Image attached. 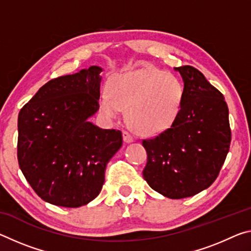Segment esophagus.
Instances as JSON below:
<instances>
[{"label": "esophagus", "mask_w": 251, "mask_h": 251, "mask_svg": "<svg viewBox=\"0 0 251 251\" xmlns=\"http://www.w3.org/2000/svg\"><path fill=\"white\" fill-rule=\"evenodd\" d=\"M123 137H124V142L127 144L134 142V137L128 133V131H123Z\"/></svg>", "instance_id": "1"}]
</instances>
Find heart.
<instances>
[{"label": "heart", "instance_id": "1", "mask_svg": "<svg viewBox=\"0 0 251 251\" xmlns=\"http://www.w3.org/2000/svg\"><path fill=\"white\" fill-rule=\"evenodd\" d=\"M184 86L175 75L143 66L114 76L108 92L100 96V108L116 118L126 108V120L138 134L151 136L168 129L179 115Z\"/></svg>", "mask_w": 251, "mask_h": 251}]
</instances>
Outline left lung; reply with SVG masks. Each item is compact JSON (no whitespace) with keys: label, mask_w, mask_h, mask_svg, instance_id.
Here are the masks:
<instances>
[{"label":"left lung","mask_w":251,"mask_h":251,"mask_svg":"<svg viewBox=\"0 0 251 251\" xmlns=\"http://www.w3.org/2000/svg\"><path fill=\"white\" fill-rule=\"evenodd\" d=\"M184 100L171 128L143 141L147 151L144 179L171 199L192 197L217 178L230 146L229 112L224 95L193 66L175 67Z\"/></svg>","instance_id":"1"}]
</instances>
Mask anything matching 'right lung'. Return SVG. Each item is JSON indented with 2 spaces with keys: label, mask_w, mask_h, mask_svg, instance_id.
I'll list each match as a JSON object with an SVG mask.
<instances>
[{
  "label": "right lung",
  "mask_w": 251,
  "mask_h": 251,
  "mask_svg": "<svg viewBox=\"0 0 251 251\" xmlns=\"http://www.w3.org/2000/svg\"><path fill=\"white\" fill-rule=\"evenodd\" d=\"M101 72L94 65L50 80L19 114L20 168L52 205L77 208L95 199L107 163L123 145L121 130L90 122L100 109Z\"/></svg>",
  "instance_id": "right-lung-1"
}]
</instances>
